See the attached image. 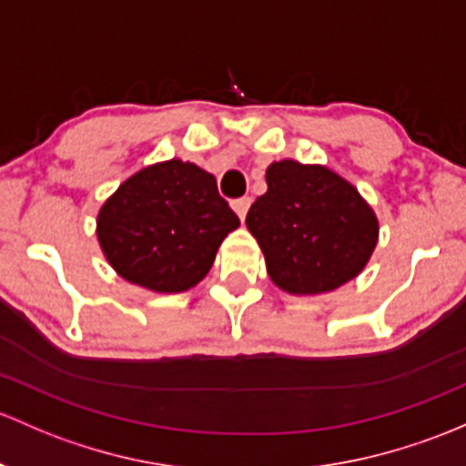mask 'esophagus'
Segmentation results:
<instances>
[{
    "instance_id": "34e87169",
    "label": "esophagus",
    "mask_w": 466,
    "mask_h": 466,
    "mask_svg": "<svg viewBox=\"0 0 466 466\" xmlns=\"http://www.w3.org/2000/svg\"><path fill=\"white\" fill-rule=\"evenodd\" d=\"M249 205H252V198H249V196H243V198H237V200H234L232 208H234V212L238 214V218L246 220V214H248Z\"/></svg>"
}]
</instances>
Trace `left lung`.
<instances>
[{"mask_svg": "<svg viewBox=\"0 0 466 466\" xmlns=\"http://www.w3.org/2000/svg\"><path fill=\"white\" fill-rule=\"evenodd\" d=\"M266 183L246 225L274 286L288 295H321L364 270L380 223L349 180L323 165L288 158L268 167Z\"/></svg>", "mask_w": 466, "mask_h": 466, "instance_id": "8db88e82", "label": "left lung"}]
</instances>
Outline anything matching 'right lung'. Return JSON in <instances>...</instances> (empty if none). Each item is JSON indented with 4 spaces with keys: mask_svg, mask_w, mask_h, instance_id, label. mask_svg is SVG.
I'll use <instances>...</instances> for the list:
<instances>
[{
    "mask_svg": "<svg viewBox=\"0 0 466 466\" xmlns=\"http://www.w3.org/2000/svg\"><path fill=\"white\" fill-rule=\"evenodd\" d=\"M238 225L212 174L171 158L136 171L105 200L97 241L122 279L171 295L203 281Z\"/></svg>",
    "mask_w": 466,
    "mask_h": 466,
    "instance_id": "obj_1",
    "label": "right lung"
}]
</instances>
